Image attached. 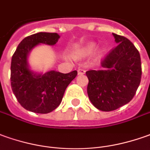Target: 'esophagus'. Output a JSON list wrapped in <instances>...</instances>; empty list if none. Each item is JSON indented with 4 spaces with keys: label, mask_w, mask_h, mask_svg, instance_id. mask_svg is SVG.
I'll list each match as a JSON object with an SVG mask.
<instances>
[{
    "label": "esophagus",
    "mask_w": 150,
    "mask_h": 150,
    "mask_svg": "<svg viewBox=\"0 0 150 150\" xmlns=\"http://www.w3.org/2000/svg\"><path fill=\"white\" fill-rule=\"evenodd\" d=\"M86 73V70L83 69H77V74L78 75H82Z\"/></svg>",
    "instance_id": "esophagus-1"
}]
</instances>
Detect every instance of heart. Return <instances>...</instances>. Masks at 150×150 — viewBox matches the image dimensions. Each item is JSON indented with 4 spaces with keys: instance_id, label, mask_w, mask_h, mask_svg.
<instances>
[{
    "instance_id": "obj_1",
    "label": "heart",
    "mask_w": 150,
    "mask_h": 150,
    "mask_svg": "<svg viewBox=\"0 0 150 150\" xmlns=\"http://www.w3.org/2000/svg\"><path fill=\"white\" fill-rule=\"evenodd\" d=\"M96 48V45L94 43H91V44H88L87 45H86L85 47L82 49V53L86 54H88L92 53L93 50Z\"/></svg>"
}]
</instances>
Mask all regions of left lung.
Returning <instances> with one entry per match:
<instances>
[{"instance_id": "8db88e82", "label": "left lung", "mask_w": 150, "mask_h": 150, "mask_svg": "<svg viewBox=\"0 0 150 150\" xmlns=\"http://www.w3.org/2000/svg\"><path fill=\"white\" fill-rule=\"evenodd\" d=\"M118 45L110 50L101 66L105 70H89L87 94L98 109L109 112L129 103L141 79V61L138 50L125 37L112 33Z\"/></svg>"}]
</instances>
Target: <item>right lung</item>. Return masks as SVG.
Masks as SVG:
<instances>
[{
	"mask_svg": "<svg viewBox=\"0 0 150 150\" xmlns=\"http://www.w3.org/2000/svg\"><path fill=\"white\" fill-rule=\"evenodd\" d=\"M59 36L55 33H38L22 41L12 56L10 67L11 88L22 107L37 113L52 112L61 103L67 86L77 72L69 73L50 71L38 74L31 71L28 55L39 44L54 45Z\"/></svg>",
	"mask_w": 150,
	"mask_h": 150,
	"instance_id": "1",
	"label": "right lung"
}]
</instances>
